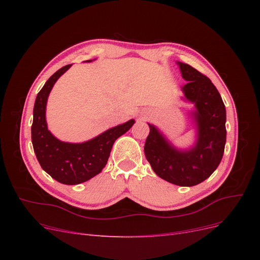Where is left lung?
Listing matches in <instances>:
<instances>
[{"instance_id": "obj_1", "label": "left lung", "mask_w": 260, "mask_h": 260, "mask_svg": "<svg viewBox=\"0 0 260 260\" xmlns=\"http://www.w3.org/2000/svg\"><path fill=\"white\" fill-rule=\"evenodd\" d=\"M186 83L182 100L194 104L188 113L195 128V142L178 148L156 125L148 123L144 154L159 178L180 186H193L210 177L222 159L226 130L225 107L216 86L192 66L177 61Z\"/></svg>"}]
</instances>
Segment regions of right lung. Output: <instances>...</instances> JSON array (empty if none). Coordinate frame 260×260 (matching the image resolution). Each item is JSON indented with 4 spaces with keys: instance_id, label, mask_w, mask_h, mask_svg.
Wrapping results in <instances>:
<instances>
[{
    "instance_id": "add662e5",
    "label": "right lung",
    "mask_w": 260,
    "mask_h": 260,
    "mask_svg": "<svg viewBox=\"0 0 260 260\" xmlns=\"http://www.w3.org/2000/svg\"><path fill=\"white\" fill-rule=\"evenodd\" d=\"M85 61L90 62L92 59ZM72 65L58 69L38 93L31 125V141L42 169L59 183L75 185L85 182L103 170L115 141L124 135L136 120L130 119L118 124L82 143L62 142L55 138L46 123V103L55 82Z\"/></svg>"
}]
</instances>
